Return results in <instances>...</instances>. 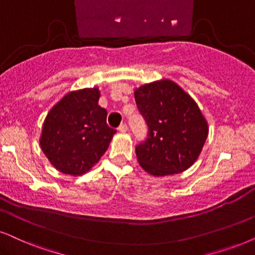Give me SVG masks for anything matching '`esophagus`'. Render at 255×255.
Here are the masks:
<instances>
[{"label": "esophagus", "mask_w": 255, "mask_h": 255, "mask_svg": "<svg viewBox=\"0 0 255 255\" xmlns=\"http://www.w3.org/2000/svg\"><path fill=\"white\" fill-rule=\"evenodd\" d=\"M127 129H128V127H127V125H126V124H122L120 127H119V131H120V133H126Z\"/></svg>", "instance_id": "1"}]
</instances>
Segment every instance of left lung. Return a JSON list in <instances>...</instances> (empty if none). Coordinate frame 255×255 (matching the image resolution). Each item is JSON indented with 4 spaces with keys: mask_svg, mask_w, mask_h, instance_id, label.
<instances>
[{
    "mask_svg": "<svg viewBox=\"0 0 255 255\" xmlns=\"http://www.w3.org/2000/svg\"><path fill=\"white\" fill-rule=\"evenodd\" d=\"M148 125V137L136 146L138 165L153 176L185 172L198 160L208 124L189 94L172 80L144 83L134 90Z\"/></svg>",
    "mask_w": 255,
    "mask_h": 255,
    "instance_id": "1",
    "label": "left lung"
}]
</instances>
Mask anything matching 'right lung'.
<instances>
[{
	"label": "right lung",
	"mask_w": 255,
	"mask_h": 255,
	"mask_svg": "<svg viewBox=\"0 0 255 255\" xmlns=\"http://www.w3.org/2000/svg\"><path fill=\"white\" fill-rule=\"evenodd\" d=\"M98 87L72 90L44 119L40 146L59 172L80 176L93 168L108 149L117 130L107 125V111L99 106Z\"/></svg>",
	"instance_id": "1"
}]
</instances>
